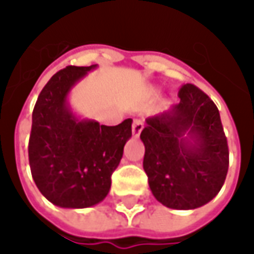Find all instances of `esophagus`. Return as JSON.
Instances as JSON below:
<instances>
[{"instance_id": "34e87169", "label": "esophagus", "mask_w": 254, "mask_h": 254, "mask_svg": "<svg viewBox=\"0 0 254 254\" xmlns=\"http://www.w3.org/2000/svg\"><path fill=\"white\" fill-rule=\"evenodd\" d=\"M143 129V121L141 120H134L133 125H132V133L133 136H139Z\"/></svg>"}]
</instances>
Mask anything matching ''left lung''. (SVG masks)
I'll return each instance as SVG.
<instances>
[{"label": "left lung", "instance_id": "8db88e82", "mask_svg": "<svg viewBox=\"0 0 254 254\" xmlns=\"http://www.w3.org/2000/svg\"><path fill=\"white\" fill-rule=\"evenodd\" d=\"M179 104L146 120L140 139L143 168L151 192L175 210L204 206L221 190L229 151L213 100L194 84H184Z\"/></svg>", "mask_w": 254, "mask_h": 254}]
</instances>
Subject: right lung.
I'll return each mask as SVG.
<instances>
[{
	"label": "right lung",
	"instance_id": "add662e5",
	"mask_svg": "<svg viewBox=\"0 0 254 254\" xmlns=\"http://www.w3.org/2000/svg\"><path fill=\"white\" fill-rule=\"evenodd\" d=\"M66 66L48 80L32 115L29 164L41 194L64 208L91 207L105 199L124 146L132 136V120L117 127L77 120L66 97L94 69Z\"/></svg>",
	"mask_w": 254,
	"mask_h": 254
}]
</instances>
